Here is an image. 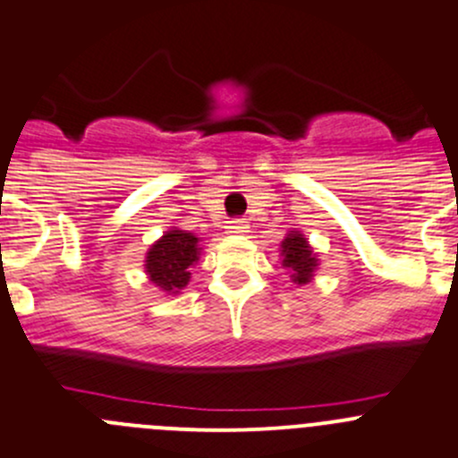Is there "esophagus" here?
Listing matches in <instances>:
<instances>
[{
  "instance_id": "1",
  "label": "esophagus",
  "mask_w": 458,
  "mask_h": 458,
  "mask_svg": "<svg viewBox=\"0 0 458 458\" xmlns=\"http://www.w3.org/2000/svg\"><path fill=\"white\" fill-rule=\"evenodd\" d=\"M230 233H249V221L246 219H233L228 224Z\"/></svg>"
}]
</instances>
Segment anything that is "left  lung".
Segmentation results:
<instances>
[{
  "instance_id": "obj_1",
  "label": "left lung",
  "mask_w": 458,
  "mask_h": 458,
  "mask_svg": "<svg viewBox=\"0 0 458 458\" xmlns=\"http://www.w3.org/2000/svg\"><path fill=\"white\" fill-rule=\"evenodd\" d=\"M282 264L292 271V277L296 284H307L314 276L316 268V255L307 239L301 233L287 234V239L282 242Z\"/></svg>"
}]
</instances>
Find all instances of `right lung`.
Returning <instances> with one entry per match:
<instances>
[{
	"mask_svg": "<svg viewBox=\"0 0 458 458\" xmlns=\"http://www.w3.org/2000/svg\"><path fill=\"white\" fill-rule=\"evenodd\" d=\"M196 259H199V239L187 230H169L148 249V280L162 292L178 293V289L190 282V268Z\"/></svg>",
	"mask_w": 458,
	"mask_h": 458,
	"instance_id": "obj_1",
	"label": "right lung"
}]
</instances>
